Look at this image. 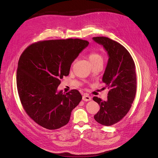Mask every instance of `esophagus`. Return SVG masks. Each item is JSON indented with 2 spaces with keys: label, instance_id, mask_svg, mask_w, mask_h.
Segmentation results:
<instances>
[{
  "label": "esophagus",
  "instance_id": "esophagus-1",
  "mask_svg": "<svg viewBox=\"0 0 158 158\" xmlns=\"http://www.w3.org/2000/svg\"><path fill=\"white\" fill-rule=\"evenodd\" d=\"M82 99L85 102H89L91 99H92V98H91V97L89 96V95H88L86 94H84L82 96Z\"/></svg>",
  "mask_w": 158,
  "mask_h": 158
}]
</instances>
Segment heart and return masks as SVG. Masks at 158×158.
Segmentation results:
<instances>
[{"label": "heart", "mask_w": 158, "mask_h": 158, "mask_svg": "<svg viewBox=\"0 0 158 158\" xmlns=\"http://www.w3.org/2000/svg\"><path fill=\"white\" fill-rule=\"evenodd\" d=\"M88 58L91 63H94L95 62L99 61V60H103L102 56L100 55L98 52H90L88 56Z\"/></svg>", "instance_id": "1"}]
</instances>
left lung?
<instances>
[{"instance_id":"1","label":"left lung","mask_w":158,"mask_h":158,"mask_svg":"<svg viewBox=\"0 0 158 158\" xmlns=\"http://www.w3.org/2000/svg\"><path fill=\"white\" fill-rule=\"evenodd\" d=\"M93 40L103 47L109 59L102 82L109 88L107 101L94 97L100 106L95 120L105 126L114 125L130 110L136 92L135 64L129 52L122 45L106 37Z\"/></svg>"}]
</instances>
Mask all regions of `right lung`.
Returning a JSON list of instances; mask_svg holds the SVG:
<instances>
[{
    "label": "right lung",
    "instance_id": "1",
    "mask_svg": "<svg viewBox=\"0 0 158 158\" xmlns=\"http://www.w3.org/2000/svg\"><path fill=\"white\" fill-rule=\"evenodd\" d=\"M88 44L80 39L48 40L31 44L22 52L16 74L18 92L26 112L39 125L55 130L69 123L82 97L76 89L64 94L57 88Z\"/></svg>",
    "mask_w": 158,
    "mask_h": 158
}]
</instances>
